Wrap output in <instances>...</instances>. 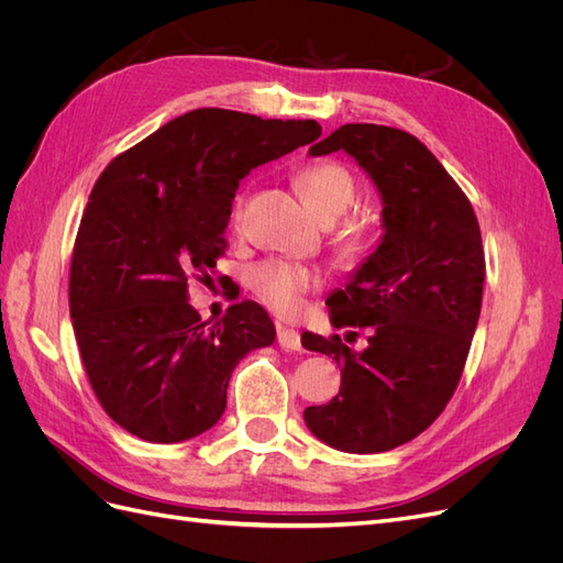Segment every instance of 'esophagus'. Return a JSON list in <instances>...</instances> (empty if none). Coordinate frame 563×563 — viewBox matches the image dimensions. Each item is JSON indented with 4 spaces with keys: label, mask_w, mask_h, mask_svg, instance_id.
Segmentation results:
<instances>
[{
    "label": "esophagus",
    "mask_w": 563,
    "mask_h": 563,
    "mask_svg": "<svg viewBox=\"0 0 563 563\" xmlns=\"http://www.w3.org/2000/svg\"><path fill=\"white\" fill-rule=\"evenodd\" d=\"M277 343L284 347V350H291V352H300L302 350V343H300V333L294 331V329H286V327H277Z\"/></svg>",
    "instance_id": "34e87169"
}]
</instances>
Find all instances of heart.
I'll list each match as a JSON object with an SVG mask.
<instances>
[{
  "label": "heart",
  "mask_w": 563,
  "mask_h": 563,
  "mask_svg": "<svg viewBox=\"0 0 563 563\" xmlns=\"http://www.w3.org/2000/svg\"><path fill=\"white\" fill-rule=\"evenodd\" d=\"M300 192L308 201V207L321 220H335L343 216L354 201V180L347 168L340 164H314L305 168L298 178ZM242 203L234 207V218H240ZM246 284L263 305L279 314H294L302 296L310 291L314 275L302 265L286 261H263L249 267Z\"/></svg>",
  "instance_id": "obj_1"
}]
</instances>
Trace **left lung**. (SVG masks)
Listing matches in <instances>:
<instances>
[{"label": "left lung", "instance_id": "obj_1", "mask_svg": "<svg viewBox=\"0 0 563 563\" xmlns=\"http://www.w3.org/2000/svg\"><path fill=\"white\" fill-rule=\"evenodd\" d=\"M338 150L376 185L383 236L327 305L335 329L371 331L364 350L302 333L305 350L340 366L338 395L302 418L338 451L380 453L428 430L463 376L482 312V230L465 192L416 135L345 124L310 155Z\"/></svg>", "mask_w": 563, "mask_h": 563}]
</instances>
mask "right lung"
I'll use <instances>...</instances> for the list:
<instances>
[{"label":"right lung","mask_w":563,"mask_h":563,"mask_svg":"<svg viewBox=\"0 0 563 563\" xmlns=\"http://www.w3.org/2000/svg\"><path fill=\"white\" fill-rule=\"evenodd\" d=\"M321 135L314 119L199 108L114 157L89 195L70 265V317L106 413L152 444L211 430L234 366L275 343L258 302L201 321L192 279L211 282L240 180Z\"/></svg>","instance_id":"add662e5"}]
</instances>
